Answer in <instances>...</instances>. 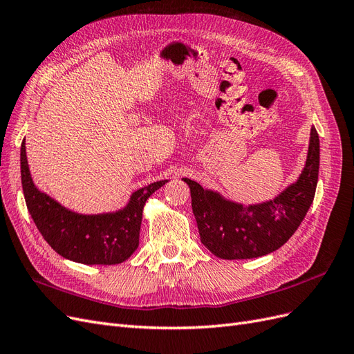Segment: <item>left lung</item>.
Here are the masks:
<instances>
[{"instance_id":"1","label":"left lung","mask_w":354,"mask_h":354,"mask_svg":"<svg viewBox=\"0 0 354 354\" xmlns=\"http://www.w3.org/2000/svg\"><path fill=\"white\" fill-rule=\"evenodd\" d=\"M319 176V136L312 127L306 167L294 185L273 201L243 207L183 178L201 242L223 260L255 259L276 251L292 236L312 205Z\"/></svg>"}]
</instances>
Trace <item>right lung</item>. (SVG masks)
Returning a JSON list of instances; mask_svg holds the SVG:
<instances>
[{
  "instance_id": "obj_1",
  "label": "right lung",
  "mask_w": 354,
  "mask_h": 354,
  "mask_svg": "<svg viewBox=\"0 0 354 354\" xmlns=\"http://www.w3.org/2000/svg\"><path fill=\"white\" fill-rule=\"evenodd\" d=\"M20 173L26 207L37 229L62 257L82 264H120L137 250L143 207L167 180L136 190L127 207L112 214L82 216L63 208L32 183L25 138L20 146Z\"/></svg>"
}]
</instances>
